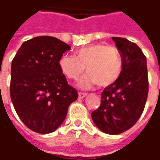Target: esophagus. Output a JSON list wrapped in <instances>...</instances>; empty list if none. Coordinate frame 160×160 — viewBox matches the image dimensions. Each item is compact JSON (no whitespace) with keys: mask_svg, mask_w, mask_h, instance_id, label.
I'll list each match as a JSON object with an SVG mask.
<instances>
[{"mask_svg":"<svg viewBox=\"0 0 160 160\" xmlns=\"http://www.w3.org/2000/svg\"><path fill=\"white\" fill-rule=\"evenodd\" d=\"M86 95H87V94H86V93L80 92L79 93V99H83V98H85Z\"/></svg>","mask_w":160,"mask_h":160,"instance_id":"obj_1","label":"esophagus"}]
</instances>
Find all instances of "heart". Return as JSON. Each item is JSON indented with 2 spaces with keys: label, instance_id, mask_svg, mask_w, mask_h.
<instances>
[{
  "label": "heart",
  "instance_id": "b5f03b06",
  "mask_svg": "<svg viewBox=\"0 0 160 160\" xmlns=\"http://www.w3.org/2000/svg\"><path fill=\"white\" fill-rule=\"evenodd\" d=\"M62 73L70 80H77L85 69V74L79 82L81 88L97 84L100 87L112 85L123 69V60L119 50L105 44H94L75 51V57L63 55L59 60Z\"/></svg>",
  "mask_w": 160,
  "mask_h": 160
}]
</instances>
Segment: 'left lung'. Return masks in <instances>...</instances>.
I'll return each instance as SVG.
<instances>
[{
  "mask_svg": "<svg viewBox=\"0 0 160 160\" xmlns=\"http://www.w3.org/2000/svg\"><path fill=\"white\" fill-rule=\"evenodd\" d=\"M123 60L119 79L101 93L100 106L92 112L95 124L104 133L119 134L141 116L149 92L146 57L136 44L112 37Z\"/></svg>",
  "mask_w": 160,
  "mask_h": 160,
  "instance_id": "obj_1",
  "label": "left lung"
}]
</instances>
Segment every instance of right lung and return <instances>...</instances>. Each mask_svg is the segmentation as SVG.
<instances>
[{
  "label": "right lung",
  "instance_id": "obj_1",
  "mask_svg": "<svg viewBox=\"0 0 160 160\" xmlns=\"http://www.w3.org/2000/svg\"><path fill=\"white\" fill-rule=\"evenodd\" d=\"M70 46L52 36L25 41L15 55L10 94L16 114L32 131L49 134L60 126L78 92L67 83L59 60Z\"/></svg>",
  "mask_w": 160,
  "mask_h": 160
}]
</instances>
